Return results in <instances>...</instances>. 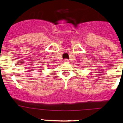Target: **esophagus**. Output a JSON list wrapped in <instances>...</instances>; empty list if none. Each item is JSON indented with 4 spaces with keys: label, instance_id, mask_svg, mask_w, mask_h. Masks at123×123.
Wrapping results in <instances>:
<instances>
[{
    "label": "esophagus",
    "instance_id": "obj_1",
    "mask_svg": "<svg viewBox=\"0 0 123 123\" xmlns=\"http://www.w3.org/2000/svg\"><path fill=\"white\" fill-rule=\"evenodd\" d=\"M64 63H69V60H68V59H64Z\"/></svg>",
    "mask_w": 123,
    "mask_h": 123
}]
</instances>
